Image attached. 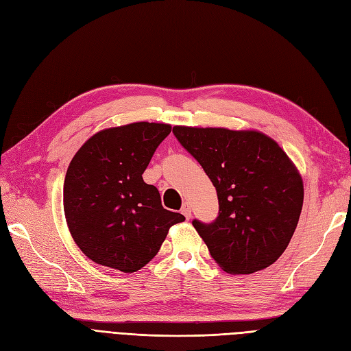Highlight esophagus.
Wrapping results in <instances>:
<instances>
[{
    "mask_svg": "<svg viewBox=\"0 0 351 351\" xmlns=\"http://www.w3.org/2000/svg\"><path fill=\"white\" fill-rule=\"evenodd\" d=\"M180 211H182V214H184L186 219H189L191 217V206H189V202H184V206H182V208H180Z\"/></svg>",
    "mask_w": 351,
    "mask_h": 351,
    "instance_id": "1",
    "label": "esophagus"
}]
</instances>
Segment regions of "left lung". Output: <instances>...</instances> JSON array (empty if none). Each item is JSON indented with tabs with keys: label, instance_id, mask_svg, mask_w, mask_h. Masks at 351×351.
<instances>
[{
	"label": "left lung",
	"instance_id": "obj_1",
	"mask_svg": "<svg viewBox=\"0 0 351 351\" xmlns=\"http://www.w3.org/2000/svg\"><path fill=\"white\" fill-rule=\"evenodd\" d=\"M219 198L211 223L192 220L226 273L252 274L286 251L300 217L303 182L281 147L256 131L173 127Z\"/></svg>",
	"mask_w": 351,
	"mask_h": 351
}]
</instances>
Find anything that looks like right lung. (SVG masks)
Masks as SVG:
<instances>
[{
	"label": "right lung",
	"mask_w": 351,
	"mask_h": 351,
	"mask_svg": "<svg viewBox=\"0 0 351 351\" xmlns=\"http://www.w3.org/2000/svg\"><path fill=\"white\" fill-rule=\"evenodd\" d=\"M171 125L135 122L104 130L75 153L64 182V211L77 246L96 264L135 273L159 252L180 213L163 208L143 173Z\"/></svg>",
	"instance_id": "1"
}]
</instances>
